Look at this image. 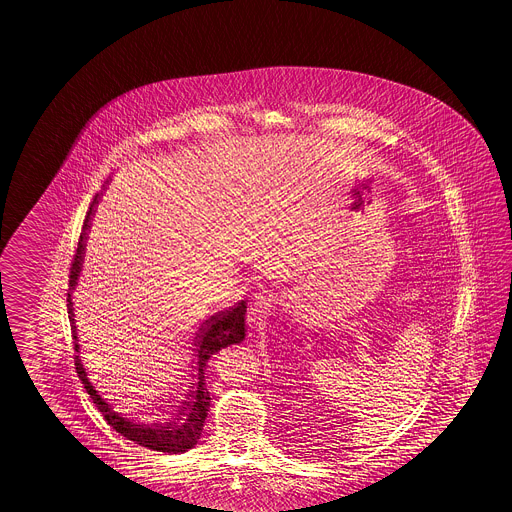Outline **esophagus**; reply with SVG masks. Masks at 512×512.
<instances>
[{
  "label": "esophagus",
  "mask_w": 512,
  "mask_h": 512,
  "mask_svg": "<svg viewBox=\"0 0 512 512\" xmlns=\"http://www.w3.org/2000/svg\"><path fill=\"white\" fill-rule=\"evenodd\" d=\"M272 298L268 295H255L253 302L249 304L248 308V323L249 326H261L266 317H268V308H270Z\"/></svg>",
  "instance_id": "esophagus-1"
}]
</instances>
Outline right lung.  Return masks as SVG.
<instances>
[{
  "label": "right lung",
  "mask_w": 512,
  "mask_h": 512,
  "mask_svg": "<svg viewBox=\"0 0 512 512\" xmlns=\"http://www.w3.org/2000/svg\"><path fill=\"white\" fill-rule=\"evenodd\" d=\"M99 201V195L93 197L90 210L84 219L82 233L78 238L77 251L71 264L69 274V293H67V310H69V321H71V332H73V345H75V366H77L78 377L86 392L90 394L95 407L101 411V415L107 420L118 434L124 435L129 441H135L140 447L167 452V454H180L187 449H193L197 441L201 439L202 426L210 409V392L204 383V370L206 362L210 357L223 347H229L234 343H240L246 338V302H238L234 308L221 311L212 315L206 325L202 326L201 332L197 334L195 341V360H193V375L189 383V392L184 403L180 405L178 413L169 420H140L133 417L125 407L118 405L114 400L107 398L99 387L93 383L92 377L86 372L84 362L80 358V345H78L77 326H75V313H73V302H71V291L77 285L82 257H84V246L88 238V229L93 216V206Z\"/></svg>",
  "instance_id": "1"
}]
</instances>
